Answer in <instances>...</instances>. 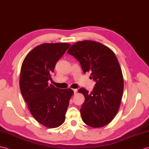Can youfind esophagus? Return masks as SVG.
Segmentation results:
<instances>
[{
	"label": "esophagus",
	"mask_w": 149,
	"mask_h": 149,
	"mask_svg": "<svg viewBox=\"0 0 149 149\" xmlns=\"http://www.w3.org/2000/svg\"><path fill=\"white\" fill-rule=\"evenodd\" d=\"M72 90H73V92H74V94H75L76 93H77V91H78L77 89H72Z\"/></svg>",
	"instance_id": "1"
}]
</instances>
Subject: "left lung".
Here are the masks:
<instances>
[{
  "label": "left lung",
  "instance_id": "8db88e82",
  "mask_svg": "<svg viewBox=\"0 0 149 149\" xmlns=\"http://www.w3.org/2000/svg\"><path fill=\"white\" fill-rule=\"evenodd\" d=\"M68 53L80 64L84 73L90 72L95 82L92 92L81 88L85 96L80 112L82 120L93 128L109 124L119 110L124 81L122 71L114 53L99 42L85 40L72 45Z\"/></svg>",
  "mask_w": 149,
  "mask_h": 149
}]
</instances>
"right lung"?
I'll use <instances>...</instances> for the list:
<instances>
[{
    "mask_svg": "<svg viewBox=\"0 0 149 149\" xmlns=\"http://www.w3.org/2000/svg\"><path fill=\"white\" fill-rule=\"evenodd\" d=\"M71 46L70 43H43L28 53L21 66L19 86L21 94L33 118L48 128H57L65 121L71 88L60 89L48 81L56 64Z\"/></svg>",
    "mask_w": 149,
    "mask_h": 149,
    "instance_id": "add662e5",
    "label": "right lung"
}]
</instances>
